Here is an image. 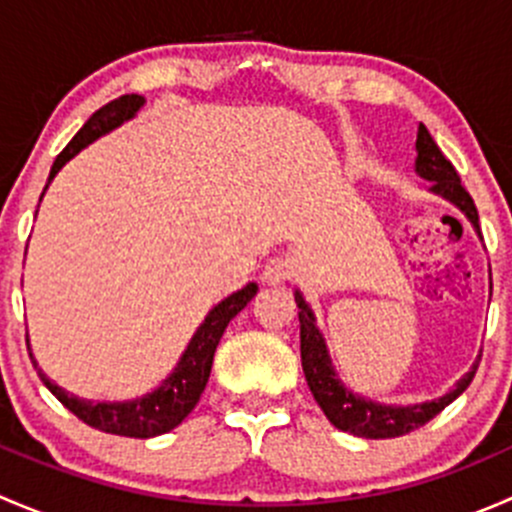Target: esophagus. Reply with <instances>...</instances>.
Here are the masks:
<instances>
[{"mask_svg":"<svg viewBox=\"0 0 512 512\" xmlns=\"http://www.w3.org/2000/svg\"><path fill=\"white\" fill-rule=\"evenodd\" d=\"M289 280H292V265H289L287 260H282V257L270 260L265 265V270H262V282L270 287H280Z\"/></svg>","mask_w":512,"mask_h":512,"instance_id":"obj_1","label":"esophagus"}]
</instances>
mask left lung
Listing matches in <instances>:
<instances>
[{
  "mask_svg": "<svg viewBox=\"0 0 512 512\" xmlns=\"http://www.w3.org/2000/svg\"><path fill=\"white\" fill-rule=\"evenodd\" d=\"M416 151V173L421 175V178L431 180L433 193L443 195V198L451 200L453 205H458V208L466 213V218L471 220L473 227L480 232L478 210L471 193L463 188L461 175L456 173L451 160L443 156V151L436 146V141H433L431 133H428V128L423 126V123L418 126ZM294 302H297L299 307V352H302L304 379H307V386L309 391H312L314 401L319 404V409L324 411V416H327L339 431H349L361 438L406 436V433L426 426L433 416L441 414L451 401H456L458 396L468 389V384H471L473 376H476L478 364L473 366V371H468V374L458 381L456 389H453L451 394L441 396V399L436 401H428V404H374V401L364 399V396H356L349 389H344V384L337 379V374H334L327 347H324V339L322 334H319L317 324H314L312 309L307 307V302H304L299 292L294 294Z\"/></svg>",
  "mask_w": 512,
  "mask_h": 512,
  "instance_id": "1",
  "label": "left lung"
}]
</instances>
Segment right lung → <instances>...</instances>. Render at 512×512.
I'll list each match as a JSON object with an SVG mask.
<instances>
[{
	"label": "right lung",
	"instance_id": "add662e5",
	"mask_svg": "<svg viewBox=\"0 0 512 512\" xmlns=\"http://www.w3.org/2000/svg\"><path fill=\"white\" fill-rule=\"evenodd\" d=\"M141 106L143 96L126 94L98 108L94 116L84 123V128L71 138L69 146L56 156L54 165H51L49 180H54V175L59 173L61 165H64L66 160L74 158L81 148L89 146V143L96 141L98 136H103V133L113 131V128L121 126L123 121H128ZM255 294L257 285L252 282V285L242 287L240 292L223 299L218 307L210 309L205 322L200 324L195 337L190 339L185 354L180 356L173 374L163 381V386H158L153 394L143 396V399L126 401V404H91V401L76 399V396L66 394L61 386H56L54 381L36 366V361L34 369L36 374H39V379L44 381L46 389H49L71 414L81 418L86 426L98 428V431L103 433H116V436L128 438L160 436V433H168L170 428L178 426V423L195 409V404L200 401V394H203L205 384H208L210 379L215 349H218L225 327L230 324V319L235 317V314H240L242 309L247 307V302H250Z\"/></svg>",
	"mask_w": 512,
	"mask_h": 512
}]
</instances>
